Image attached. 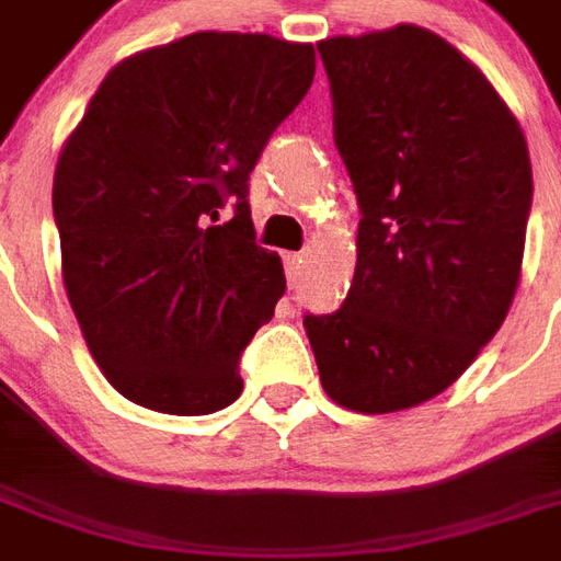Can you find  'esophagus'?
<instances>
[{"instance_id":"esophagus-1","label":"esophagus","mask_w":561,"mask_h":561,"mask_svg":"<svg viewBox=\"0 0 561 561\" xmlns=\"http://www.w3.org/2000/svg\"><path fill=\"white\" fill-rule=\"evenodd\" d=\"M285 276H288V285L300 282V276H304V255L300 252H288L285 255Z\"/></svg>"}]
</instances>
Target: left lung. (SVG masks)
Instances as JSON below:
<instances>
[{
    "label": "left lung",
    "mask_w": 561,
    "mask_h": 561,
    "mask_svg": "<svg viewBox=\"0 0 561 561\" xmlns=\"http://www.w3.org/2000/svg\"><path fill=\"white\" fill-rule=\"evenodd\" d=\"M318 54L360 225L348 297L304 328L330 400L402 412L450 388L505 321L529 147L490 80L435 32L402 23Z\"/></svg>",
    "instance_id": "left-lung-1"
}]
</instances>
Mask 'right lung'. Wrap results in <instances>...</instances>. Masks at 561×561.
Segmentation results:
<instances>
[{"instance_id": "obj_1", "label": "right lung", "mask_w": 561, "mask_h": 561, "mask_svg": "<svg viewBox=\"0 0 561 561\" xmlns=\"http://www.w3.org/2000/svg\"><path fill=\"white\" fill-rule=\"evenodd\" d=\"M316 78L312 44L195 32L102 80L54 176L62 279L126 400L213 414L285 294L255 243L249 173Z\"/></svg>"}]
</instances>
